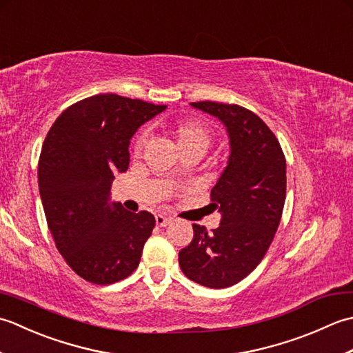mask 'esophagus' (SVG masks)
Returning a JSON list of instances; mask_svg holds the SVG:
<instances>
[{"instance_id": "esophagus-1", "label": "esophagus", "mask_w": 353, "mask_h": 353, "mask_svg": "<svg viewBox=\"0 0 353 353\" xmlns=\"http://www.w3.org/2000/svg\"><path fill=\"white\" fill-rule=\"evenodd\" d=\"M170 223H171V219H168V216L161 215V214H157V215H156V226L165 228V226H168Z\"/></svg>"}]
</instances>
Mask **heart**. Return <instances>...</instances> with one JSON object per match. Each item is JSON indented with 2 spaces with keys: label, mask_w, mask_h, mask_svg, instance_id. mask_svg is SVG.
Here are the masks:
<instances>
[{
  "label": "heart",
  "mask_w": 353,
  "mask_h": 353,
  "mask_svg": "<svg viewBox=\"0 0 353 353\" xmlns=\"http://www.w3.org/2000/svg\"><path fill=\"white\" fill-rule=\"evenodd\" d=\"M167 130L174 139V145L179 153L182 152H200L201 154L206 153V150L211 147L212 133L208 127L196 121V119H182L167 125ZM147 142L144 133H141L134 141V154L142 152Z\"/></svg>",
  "instance_id": "heart-1"
}]
</instances>
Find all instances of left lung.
I'll return each mask as SVG.
<instances>
[{"mask_svg":"<svg viewBox=\"0 0 353 353\" xmlns=\"http://www.w3.org/2000/svg\"><path fill=\"white\" fill-rule=\"evenodd\" d=\"M191 106L224 124L230 154L211 191L220 226L208 232L192 224L194 238L179 252V264L203 287L228 288L256 268L273 241L287 192V163L274 133L253 112L215 101Z\"/></svg>","mask_w":353,"mask_h":353,"instance_id":"1","label":"left lung"}]
</instances>
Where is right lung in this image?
<instances>
[{"instance_id": "1", "label": "right lung", "mask_w": 353, "mask_h": 353, "mask_svg": "<svg viewBox=\"0 0 353 353\" xmlns=\"http://www.w3.org/2000/svg\"><path fill=\"white\" fill-rule=\"evenodd\" d=\"M167 106L117 94L65 109L43 141L37 182L57 250L85 281L109 285L139 265L154 216L110 201L114 172L129 168L130 139Z\"/></svg>"}]
</instances>
